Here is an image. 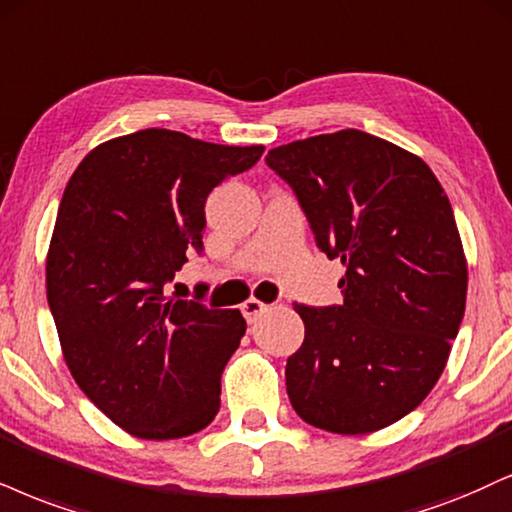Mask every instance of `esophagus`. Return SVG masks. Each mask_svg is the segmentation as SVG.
<instances>
[{"instance_id":"obj_1","label":"esophagus","mask_w":512,"mask_h":512,"mask_svg":"<svg viewBox=\"0 0 512 512\" xmlns=\"http://www.w3.org/2000/svg\"><path fill=\"white\" fill-rule=\"evenodd\" d=\"M266 311H268V306L258 299H246L242 304V313H244L246 323H256V320L261 318Z\"/></svg>"}]
</instances>
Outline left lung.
I'll return each mask as SVG.
<instances>
[{
  "mask_svg": "<svg viewBox=\"0 0 512 512\" xmlns=\"http://www.w3.org/2000/svg\"><path fill=\"white\" fill-rule=\"evenodd\" d=\"M327 258H342L344 304H294L306 334L287 361L301 420L370 434L418 408L449 361L468 296L453 208L420 156L363 130L268 151Z\"/></svg>",
  "mask_w": 512,
  "mask_h": 512,
  "instance_id": "1",
  "label": "left lung"
}]
</instances>
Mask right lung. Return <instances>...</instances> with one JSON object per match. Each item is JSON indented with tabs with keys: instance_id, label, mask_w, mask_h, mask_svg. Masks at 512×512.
Instances as JSON below:
<instances>
[{
	"instance_id": "right-lung-1",
	"label": "right lung",
	"mask_w": 512,
	"mask_h": 512,
	"mask_svg": "<svg viewBox=\"0 0 512 512\" xmlns=\"http://www.w3.org/2000/svg\"><path fill=\"white\" fill-rule=\"evenodd\" d=\"M166 128L94 147L68 180L47 251V301L73 380L140 439L204 430L220 408V372L244 337L237 308L166 296L201 249L213 187L261 159Z\"/></svg>"
}]
</instances>
